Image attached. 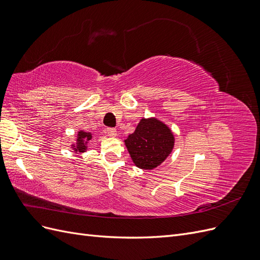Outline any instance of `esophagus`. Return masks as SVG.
Instances as JSON below:
<instances>
[{
	"mask_svg": "<svg viewBox=\"0 0 260 260\" xmlns=\"http://www.w3.org/2000/svg\"><path fill=\"white\" fill-rule=\"evenodd\" d=\"M105 132H106V135H107L108 137L114 138V137L117 136V131H116L115 128H107V129L105 130Z\"/></svg>",
	"mask_w": 260,
	"mask_h": 260,
	"instance_id": "obj_1",
	"label": "esophagus"
}]
</instances>
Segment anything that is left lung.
<instances>
[{"label": "left lung", "mask_w": 260, "mask_h": 260, "mask_svg": "<svg viewBox=\"0 0 260 260\" xmlns=\"http://www.w3.org/2000/svg\"><path fill=\"white\" fill-rule=\"evenodd\" d=\"M174 140L166 124L151 118L141 120L124 142L133 162L141 169L151 170L167 158L174 147Z\"/></svg>", "instance_id": "obj_1"}]
</instances>
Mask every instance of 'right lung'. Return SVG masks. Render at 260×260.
<instances>
[{
  "label": "right lung",
  "instance_id": "right-lung-1",
  "mask_svg": "<svg viewBox=\"0 0 260 260\" xmlns=\"http://www.w3.org/2000/svg\"><path fill=\"white\" fill-rule=\"evenodd\" d=\"M91 138H92L91 133L80 131L79 135H78V140H77L78 143H77V145L74 148L75 151L76 152H84V149L86 148L85 142H86V141H89Z\"/></svg>",
  "mask_w": 260,
  "mask_h": 260
}]
</instances>
